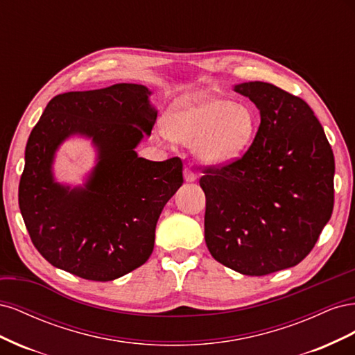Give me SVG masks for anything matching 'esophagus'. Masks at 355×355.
I'll return each mask as SVG.
<instances>
[{"label": "esophagus", "mask_w": 355, "mask_h": 355, "mask_svg": "<svg viewBox=\"0 0 355 355\" xmlns=\"http://www.w3.org/2000/svg\"><path fill=\"white\" fill-rule=\"evenodd\" d=\"M184 178H185L187 182H196V180H197V175L194 173V171H192L191 167H185V170H184Z\"/></svg>", "instance_id": "34e87169"}]
</instances>
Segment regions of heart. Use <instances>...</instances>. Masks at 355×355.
I'll return each instance as SVG.
<instances>
[{"instance_id": "1", "label": "heart", "mask_w": 355, "mask_h": 355, "mask_svg": "<svg viewBox=\"0 0 355 355\" xmlns=\"http://www.w3.org/2000/svg\"><path fill=\"white\" fill-rule=\"evenodd\" d=\"M257 127L259 118L247 103L196 93L170 106L158 137L194 142V153L202 163L223 166L234 163L249 149Z\"/></svg>"}]
</instances>
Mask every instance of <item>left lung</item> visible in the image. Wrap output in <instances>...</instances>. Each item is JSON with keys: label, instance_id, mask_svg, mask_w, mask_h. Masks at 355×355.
Returning <instances> with one entry per match:
<instances>
[{"label": "left lung", "instance_id": "obj_1", "mask_svg": "<svg viewBox=\"0 0 355 355\" xmlns=\"http://www.w3.org/2000/svg\"><path fill=\"white\" fill-rule=\"evenodd\" d=\"M261 112L247 153L204 168V237L211 256L244 275L295 266L313 250L333 211L335 158L314 111L277 85H234Z\"/></svg>", "mask_w": 355, "mask_h": 355}]
</instances>
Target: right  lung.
<instances>
[{"label":"right lung","mask_w":355,"mask_h":355,"mask_svg":"<svg viewBox=\"0 0 355 355\" xmlns=\"http://www.w3.org/2000/svg\"><path fill=\"white\" fill-rule=\"evenodd\" d=\"M149 96L127 83L58 94L32 128L19 207L37 250L59 270L111 282L151 256L159 214L184 178L180 158L149 161L135 151L157 120ZM71 135L90 138L98 153L86 184L73 189L52 175Z\"/></svg>","instance_id":"obj_1"}]
</instances>
